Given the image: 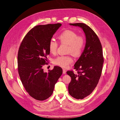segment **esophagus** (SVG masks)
Masks as SVG:
<instances>
[{
    "instance_id": "1",
    "label": "esophagus",
    "mask_w": 120,
    "mask_h": 120,
    "mask_svg": "<svg viewBox=\"0 0 120 120\" xmlns=\"http://www.w3.org/2000/svg\"><path fill=\"white\" fill-rule=\"evenodd\" d=\"M63 74H66V70H65V69H63Z\"/></svg>"
}]
</instances>
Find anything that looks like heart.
I'll use <instances>...</instances> for the list:
<instances>
[{
	"label": "heart",
	"instance_id": "b5f03b06",
	"mask_svg": "<svg viewBox=\"0 0 120 120\" xmlns=\"http://www.w3.org/2000/svg\"><path fill=\"white\" fill-rule=\"evenodd\" d=\"M59 39L61 43L68 45V52L71 53L75 56L81 54L85 47V39L82 36L78 35L75 32L71 30H66L59 36ZM57 43L51 39L49 43V52L54 54L57 51ZM73 59L71 55L60 56L53 60V64L62 68H67L72 63Z\"/></svg>",
	"mask_w": 120,
	"mask_h": 120
}]
</instances>
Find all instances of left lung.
<instances>
[{
  "instance_id": "obj_1",
  "label": "left lung",
  "mask_w": 120,
  "mask_h": 120,
  "mask_svg": "<svg viewBox=\"0 0 120 120\" xmlns=\"http://www.w3.org/2000/svg\"><path fill=\"white\" fill-rule=\"evenodd\" d=\"M70 24L82 28L86 38L85 49L74 65L77 73L72 71L67 72L71 77L68 86L70 95L75 99H83L93 92L101 77L104 63L102 46L99 38L88 25L83 23Z\"/></svg>"
}]
</instances>
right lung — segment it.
<instances>
[{"label":"right lung","mask_w":120,"mask_h":120,"mask_svg":"<svg viewBox=\"0 0 120 120\" xmlns=\"http://www.w3.org/2000/svg\"><path fill=\"white\" fill-rule=\"evenodd\" d=\"M61 23L37 25L25 36L17 56L18 71L25 90L31 97L43 101L51 96L54 85L63 74L58 66L48 72L43 66L48 62L50 53L49 43Z\"/></svg>","instance_id":"obj_1"}]
</instances>
